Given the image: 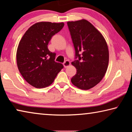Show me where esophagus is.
I'll list each match as a JSON object with an SVG mask.
<instances>
[{"label":"esophagus","instance_id":"1","mask_svg":"<svg viewBox=\"0 0 132 132\" xmlns=\"http://www.w3.org/2000/svg\"><path fill=\"white\" fill-rule=\"evenodd\" d=\"M70 65V62L68 61V60H67V61H65L63 63V65L65 68L68 67Z\"/></svg>","mask_w":132,"mask_h":132}]
</instances>
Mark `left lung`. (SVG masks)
I'll return each mask as SVG.
<instances>
[{"label":"left lung","mask_w":132,"mask_h":132,"mask_svg":"<svg viewBox=\"0 0 132 132\" xmlns=\"http://www.w3.org/2000/svg\"><path fill=\"white\" fill-rule=\"evenodd\" d=\"M67 24L75 57H78L71 62L77 70L71 82L81 89H89L105 76L109 64L108 47L101 32L85 19L68 21Z\"/></svg>","instance_id":"8db88e82"}]
</instances>
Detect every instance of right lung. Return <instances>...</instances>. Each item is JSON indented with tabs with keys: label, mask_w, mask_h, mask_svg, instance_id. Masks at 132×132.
Listing matches in <instances>:
<instances>
[{
	"label": "right lung",
	"mask_w": 132,
	"mask_h": 132,
	"mask_svg": "<svg viewBox=\"0 0 132 132\" xmlns=\"http://www.w3.org/2000/svg\"><path fill=\"white\" fill-rule=\"evenodd\" d=\"M64 23L42 21L29 28L19 42L16 53L17 67L23 78L36 88L47 87L53 82L63 68L54 61L55 53L48 49L52 37Z\"/></svg>",
	"instance_id": "1"
}]
</instances>
